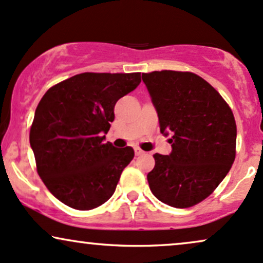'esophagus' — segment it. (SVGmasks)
I'll use <instances>...</instances> for the list:
<instances>
[{"mask_svg": "<svg viewBox=\"0 0 263 263\" xmlns=\"http://www.w3.org/2000/svg\"><path fill=\"white\" fill-rule=\"evenodd\" d=\"M134 151H135V155H137V156H140V155H143V154H144V151L141 150L140 147H135Z\"/></svg>", "mask_w": 263, "mask_h": 263, "instance_id": "34e87169", "label": "esophagus"}]
</instances>
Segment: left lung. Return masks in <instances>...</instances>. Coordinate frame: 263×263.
I'll list each match as a JSON object with an SVG mask.
<instances>
[{"label":"left lung","mask_w":263,"mask_h":263,"mask_svg":"<svg viewBox=\"0 0 263 263\" xmlns=\"http://www.w3.org/2000/svg\"><path fill=\"white\" fill-rule=\"evenodd\" d=\"M159 117L171 135L170 155L155 154L147 174L151 192L175 208L198 204L219 186L235 160L236 123L219 92L193 72L143 73Z\"/></svg>","instance_id":"left-lung-1"}]
</instances>
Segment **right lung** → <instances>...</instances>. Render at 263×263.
<instances>
[{
  "instance_id": "1",
  "label": "right lung",
  "mask_w": 263,
  "mask_h": 263,
  "mask_svg": "<svg viewBox=\"0 0 263 263\" xmlns=\"http://www.w3.org/2000/svg\"><path fill=\"white\" fill-rule=\"evenodd\" d=\"M140 81V72H83L52 86L40 100L30 146L40 178L64 204L89 211L113 196L134 150L103 144V134L117 101Z\"/></svg>"
}]
</instances>
